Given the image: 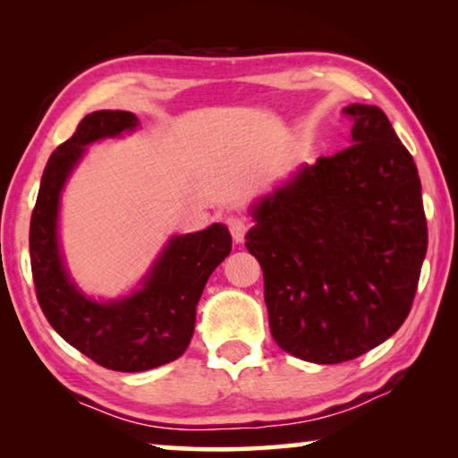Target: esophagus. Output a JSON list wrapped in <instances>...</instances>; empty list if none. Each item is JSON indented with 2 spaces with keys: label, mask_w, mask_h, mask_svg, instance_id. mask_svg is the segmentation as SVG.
<instances>
[{
  "label": "esophagus",
  "mask_w": 458,
  "mask_h": 458,
  "mask_svg": "<svg viewBox=\"0 0 458 458\" xmlns=\"http://www.w3.org/2000/svg\"><path fill=\"white\" fill-rule=\"evenodd\" d=\"M226 226L230 230L232 238H234V242H242L246 234V222L240 218V216H228Z\"/></svg>",
  "instance_id": "1"
}]
</instances>
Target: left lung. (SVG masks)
<instances>
[{
	"instance_id": "left-lung-1",
	"label": "left lung",
	"mask_w": 458,
	"mask_h": 458,
	"mask_svg": "<svg viewBox=\"0 0 458 458\" xmlns=\"http://www.w3.org/2000/svg\"><path fill=\"white\" fill-rule=\"evenodd\" d=\"M344 114L352 145L262 198L244 236L276 345L315 363L355 360L400 329L428 246L412 155L377 106Z\"/></svg>"
}]
</instances>
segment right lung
I'll use <instances>...</instances> for the list:
<instances>
[{"instance_id":"add662e5","label":"right lung","mask_w":458,"mask_h":458,"mask_svg":"<svg viewBox=\"0 0 458 458\" xmlns=\"http://www.w3.org/2000/svg\"><path fill=\"white\" fill-rule=\"evenodd\" d=\"M137 127L127 111L87 114L46 164L30 222L36 297L58 335L98 366L145 371L180 358L196 327V305L214 268L228 257L232 236L222 224L175 236L155 262L143 289L113 303L81 294L62 265L56 236L60 191L84 147Z\"/></svg>"}]
</instances>
